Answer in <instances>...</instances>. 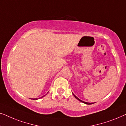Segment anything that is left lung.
I'll use <instances>...</instances> for the list:
<instances>
[{
	"instance_id": "8db88e82",
	"label": "left lung",
	"mask_w": 126,
	"mask_h": 126,
	"mask_svg": "<svg viewBox=\"0 0 126 126\" xmlns=\"http://www.w3.org/2000/svg\"><path fill=\"white\" fill-rule=\"evenodd\" d=\"M73 95L74 96V97H75L76 99L78 100L79 101H81V102H82V103H85V104H94V103H87V102H85V101H84L81 100H80V99H79L78 97H76V96L73 94Z\"/></svg>"
}]
</instances>
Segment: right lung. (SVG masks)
<instances>
[{
	"label": "right lung",
	"instance_id": "obj_1",
	"mask_svg": "<svg viewBox=\"0 0 126 126\" xmlns=\"http://www.w3.org/2000/svg\"><path fill=\"white\" fill-rule=\"evenodd\" d=\"M46 94H45V95H44V96H42V97H44V96H45V95H46ZM37 99H33V100H37Z\"/></svg>",
	"mask_w": 126,
	"mask_h": 126
}]
</instances>
